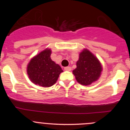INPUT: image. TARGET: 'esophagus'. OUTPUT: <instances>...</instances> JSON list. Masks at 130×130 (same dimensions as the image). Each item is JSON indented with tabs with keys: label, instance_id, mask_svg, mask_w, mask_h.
<instances>
[{
	"label": "esophagus",
	"instance_id": "esophagus-1",
	"mask_svg": "<svg viewBox=\"0 0 130 130\" xmlns=\"http://www.w3.org/2000/svg\"><path fill=\"white\" fill-rule=\"evenodd\" d=\"M64 69H65V70H66V71H71L72 70L70 67H66L64 68Z\"/></svg>",
	"mask_w": 130,
	"mask_h": 130
}]
</instances>
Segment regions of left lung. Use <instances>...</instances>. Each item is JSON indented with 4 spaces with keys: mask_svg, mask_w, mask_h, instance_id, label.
I'll list each match as a JSON object with an SVG mask.
<instances>
[{
    "mask_svg": "<svg viewBox=\"0 0 130 130\" xmlns=\"http://www.w3.org/2000/svg\"><path fill=\"white\" fill-rule=\"evenodd\" d=\"M103 67L98 58L90 51L84 49L79 54L77 68L73 74L77 82L83 86H89L99 79Z\"/></svg>",
    "mask_w": 130,
    "mask_h": 130,
    "instance_id": "8db88e82",
    "label": "left lung"
}]
</instances>
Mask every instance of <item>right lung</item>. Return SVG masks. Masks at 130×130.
I'll return each mask as SVG.
<instances>
[{"label": "right lung", "mask_w": 130, "mask_h": 130, "mask_svg": "<svg viewBox=\"0 0 130 130\" xmlns=\"http://www.w3.org/2000/svg\"><path fill=\"white\" fill-rule=\"evenodd\" d=\"M52 50H44L30 60L27 67V73L31 82L36 85L49 87L57 81L63 72L60 66L51 59Z\"/></svg>", "instance_id": "obj_1"}]
</instances>
